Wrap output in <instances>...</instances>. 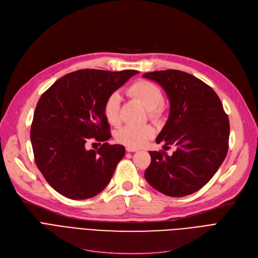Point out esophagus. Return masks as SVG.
Here are the masks:
<instances>
[{"label":"esophagus","mask_w":258,"mask_h":258,"mask_svg":"<svg viewBox=\"0 0 258 258\" xmlns=\"http://www.w3.org/2000/svg\"><path fill=\"white\" fill-rule=\"evenodd\" d=\"M126 152H128V153H135V152H137V148H133V147H126Z\"/></svg>","instance_id":"esophagus-1"}]
</instances>
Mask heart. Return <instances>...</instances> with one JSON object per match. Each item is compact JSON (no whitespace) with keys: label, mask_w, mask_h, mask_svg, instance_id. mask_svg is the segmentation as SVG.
<instances>
[{"label":"heart","mask_w":258,"mask_h":258,"mask_svg":"<svg viewBox=\"0 0 258 258\" xmlns=\"http://www.w3.org/2000/svg\"><path fill=\"white\" fill-rule=\"evenodd\" d=\"M126 93L130 97L140 101L147 108L148 117L154 121H160L166 115V106L163 102L164 95L162 90L152 81L140 79L131 85ZM121 97L118 92L108 95L103 104V114L107 122L112 125H118L120 117ZM155 136V128L150 125H125L116 133V141L127 147L138 148L143 146Z\"/></svg>","instance_id":"obj_1"}]
</instances>
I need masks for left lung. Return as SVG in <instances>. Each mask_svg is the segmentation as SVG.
Wrapping results in <instances>:
<instances>
[{
  "label": "left lung",
  "mask_w": 258,
  "mask_h": 258,
  "mask_svg": "<svg viewBox=\"0 0 258 258\" xmlns=\"http://www.w3.org/2000/svg\"><path fill=\"white\" fill-rule=\"evenodd\" d=\"M166 92L169 117L157 143L175 145L165 152H150L152 162L144 172L151 186L168 197L191 195L206 185L224 162L229 147V119L212 88L179 70L143 74Z\"/></svg>",
  "instance_id": "8db88e82"
}]
</instances>
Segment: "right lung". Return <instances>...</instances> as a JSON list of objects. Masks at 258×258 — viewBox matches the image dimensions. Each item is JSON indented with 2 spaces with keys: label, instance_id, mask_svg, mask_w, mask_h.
I'll list each match as a JSON object with an SVG mask.
<instances>
[{
  "label": "right lung",
  "instance_id": "obj_1",
  "mask_svg": "<svg viewBox=\"0 0 258 258\" xmlns=\"http://www.w3.org/2000/svg\"><path fill=\"white\" fill-rule=\"evenodd\" d=\"M137 73L78 70L60 77L40 96L30 131L34 161L63 197L90 199L111 181L125 148L106 142L112 136L103 104ZM91 139L103 142L98 150L86 148Z\"/></svg>",
  "mask_w": 258,
  "mask_h": 258
}]
</instances>
